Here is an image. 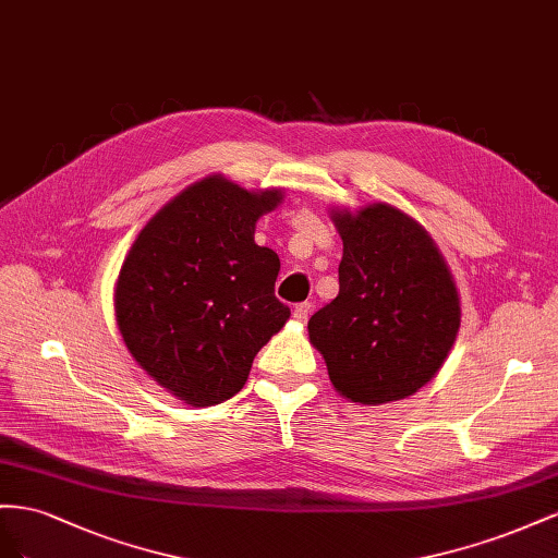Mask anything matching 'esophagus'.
Segmentation results:
<instances>
[{"label":"esophagus","instance_id":"34e87169","mask_svg":"<svg viewBox=\"0 0 558 558\" xmlns=\"http://www.w3.org/2000/svg\"><path fill=\"white\" fill-rule=\"evenodd\" d=\"M311 311H313V304H308V301H304V304H296L294 306V320L296 323H306Z\"/></svg>","mask_w":558,"mask_h":558}]
</instances>
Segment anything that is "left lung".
<instances>
[{
  "instance_id": "left-lung-1",
  "label": "left lung",
  "mask_w": 558,
  "mask_h": 558,
  "mask_svg": "<svg viewBox=\"0 0 558 558\" xmlns=\"http://www.w3.org/2000/svg\"><path fill=\"white\" fill-rule=\"evenodd\" d=\"M343 241L339 296L308 320L333 388L360 404L404 400L447 360L460 301L447 262L392 205L331 213Z\"/></svg>"
}]
</instances>
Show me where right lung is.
<instances>
[{"instance_id":"right-lung-1","label":"right lung","mask_w":558,"mask_h":558,"mask_svg":"<svg viewBox=\"0 0 558 558\" xmlns=\"http://www.w3.org/2000/svg\"><path fill=\"white\" fill-rule=\"evenodd\" d=\"M282 201L213 174L184 189L140 231L114 306L131 355L186 404L241 392L254 355L290 308L276 296L280 259L254 243V225Z\"/></svg>"}]
</instances>
